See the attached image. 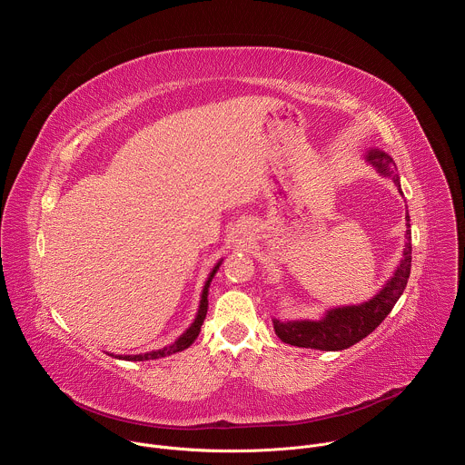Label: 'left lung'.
Listing matches in <instances>:
<instances>
[{"instance_id": "obj_1", "label": "left lung", "mask_w": 465, "mask_h": 465, "mask_svg": "<svg viewBox=\"0 0 465 465\" xmlns=\"http://www.w3.org/2000/svg\"><path fill=\"white\" fill-rule=\"evenodd\" d=\"M364 162L371 165L382 178H390L400 193L401 182L397 174V167L390 154L384 151L371 147L364 153ZM407 233L405 246L400 262L390 276V280L373 294L370 300L353 303V305H339L329 307L318 318H296V320H280L272 318L276 335L282 342L311 348L320 351H341L366 339L371 331L390 314L397 300L401 298L409 276H411V262H412V235H411V217L407 212Z\"/></svg>"}]
</instances>
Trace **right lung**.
Instances as JSON below:
<instances>
[{"mask_svg": "<svg viewBox=\"0 0 465 465\" xmlns=\"http://www.w3.org/2000/svg\"><path fill=\"white\" fill-rule=\"evenodd\" d=\"M223 257L215 262V267L212 269V272L208 274V280L203 287V294H201V303H198V311H196V316L193 320V323L183 331V333L171 344L163 346L162 350H154V351H147V353H138V355H114V353H108L115 359H121V361H153V359H162V357H167V355H173V353H178V351H183L187 350L198 337V333H201V327L204 323V318H206V312H208V294H210V285H212V280L215 278L219 267L223 264Z\"/></svg>", "mask_w": 465, "mask_h": 465, "instance_id": "right-lung-1", "label": "right lung"}]
</instances>
